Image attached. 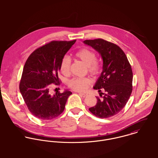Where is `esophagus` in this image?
<instances>
[{"mask_svg":"<svg viewBox=\"0 0 158 158\" xmlns=\"http://www.w3.org/2000/svg\"><path fill=\"white\" fill-rule=\"evenodd\" d=\"M78 94H79L80 95H81V96H83V97H86V96L88 95V94L84 93V92H78Z\"/></svg>","mask_w":158,"mask_h":158,"instance_id":"34e87169","label":"esophagus"}]
</instances>
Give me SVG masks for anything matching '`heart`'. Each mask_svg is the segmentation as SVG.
I'll use <instances>...</instances> for the list:
<instances>
[{"label":"heart","mask_w":158,"mask_h":158,"mask_svg":"<svg viewBox=\"0 0 158 158\" xmlns=\"http://www.w3.org/2000/svg\"><path fill=\"white\" fill-rule=\"evenodd\" d=\"M75 56L87 66L88 71L92 75H96L99 72L100 66L95 61L96 55L92 50L84 48L76 52ZM70 66V60L68 56H64L61 62V71L64 74L69 72ZM90 80L87 78H74L69 83V86L77 90H85L89 84Z\"/></svg>","instance_id":"obj_1"}]
</instances>
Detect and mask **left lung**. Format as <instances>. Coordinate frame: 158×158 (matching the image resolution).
Masks as SVG:
<instances>
[{
    "label": "left lung",
    "instance_id": "1",
    "mask_svg": "<svg viewBox=\"0 0 158 158\" xmlns=\"http://www.w3.org/2000/svg\"><path fill=\"white\" fill-rule=\"evenodd\" d=\"M83 43L95 50L103 60L102 72L93 88L98 92L104 88L105 94L102 98L97 97V104L89 110L100 118L112 117L124 108L132 92L131 65L118 45L102 39L85 40Z\"/></svg>",
    "mask_w": 158,
    "mask_h": 158
}]
</instances>
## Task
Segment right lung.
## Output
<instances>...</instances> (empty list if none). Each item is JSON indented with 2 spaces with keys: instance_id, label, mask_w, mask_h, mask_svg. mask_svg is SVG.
Here are the masks:
<instances>
[{
  "instance_id": "right-lung-1",
  "label": "right lung",
  "mask_w": 158,
  "mask_h": 158,
  "mask_svg": "<svg viewBox=\"0 0 158 158\" xmlns=\"http://www.w3.org/2000/svg\"><path fill=\"white\" fill-rule=\"evenodd\" d=\"M75 41H52L35 50L26 61L19 90L35 117L51 120L64 110L72 92L65 89L63 93L52 95L50 88L52 83L60 82L58 73L61 60Z\"/></svg>"
}]
</instances>
